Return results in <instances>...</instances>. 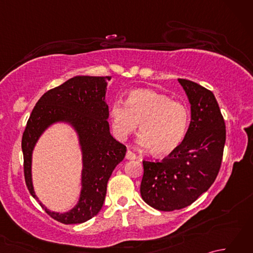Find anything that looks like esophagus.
Returning <instances> with one entry per match:
<instances>
[{"label": "esophagus", "instance_id": "1", "mask_svg": "<svg viewBox=\"0 0 253 253\" xmlns=\"http://www.w3.org/2000/svg\"><path fill=\"white\" fill-rule=\"evenodd\" d=\"M138 157L137 155L133 153L132 151H130V150H128L127 151V153H126V159L127 160H135V159H137Z\"/></svg>", "mask_w": 253, "mask_h": 253}]
</instances>
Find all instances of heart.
Wrapping results in <instances>:
<instances>
[{
  "label": "heart",
  "instance_id": "heart-1",
  "mask_svg": "<svg viewBox=\"0 0 253 253\" xmlns=\"http://www.w3.org/2000/svg\"><path fill=\"white\" fill-rule=\"evenodd\" d=\"M111 118L113 129L120 139L124 140L135 132L139 124V144L151 148L157 155H168L184 141L189 111L184 103L163 93L138 89L129 93L126 104H112Z\"/></svg>",
  "mask_w": 253,
  "mask_h": 253
}]
</instances>
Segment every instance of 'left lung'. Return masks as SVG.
<instances>
[{"label": "left lung", "instance_id": "1", "mask_svg": "<svg viewBox=\"0 0 253 253\" xmlns=\"http://www.w3.org/2000/svg\"><path fill=\"white\" fill-rule=\"evenodd\" d=\"M191 104L184 141L162 161H142L140 193L159 211H174L195 202L215 180L221 169L226 128L212 91L178 79Z\"/></svg>", "mask_w": 253, "mask_h": 253}]
</instances>
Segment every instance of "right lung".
Instances as JSON below:
<instances>
[{
	"label": "right lung",
	"instance_id": "add662e5",
	"mask_svg": "<svg viewBox=\"0 0 253 253\" xmlns=\"http://www.w3.org/2000/svg\"><path fill=\"white\" fill-rule=\"evenodd\" d=\"M111 76H76L41 96L32 110L21 139L24 175L27 188L35 195L31 182V153L38 138L52 123H71L79 135L84 154L83 190L79 202L64 214L49 215L63 224H80L95 216L103 206L106 185L116 165L126 154V146L110 133L109 106L105 103L106 83Z\"/></svg>",
	"mask_w": 253,
	"mask_h": 253
}]
</instances>
